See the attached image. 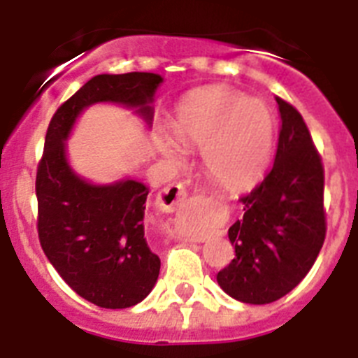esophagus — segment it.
<instances>
[{
  "mask_svg": "<svg viewBox=\"0 0 358 358\" xmlns=\"http://www.w3.org/2000/svg\"><path fill=\"white\" fill-rule=\"evenodd\" d=\"M185 197H186L185 186H182L181 182H172V185H169L163 192H161L159 204L164 211H176Z\"/></svg>",
  "mask_w": 358,
  "mask_h": 358,
  "instance_id": "obj_1",
  "label": "esophagus"
}]
</instances>
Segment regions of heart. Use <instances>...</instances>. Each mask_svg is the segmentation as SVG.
Here are the masks:
<instances>
[{
  "instance_id": "heart-1",
  "label": "heart",
  "mask_w": 358,
  "mask_h": 358,
  "mask_svg": "<svg viewBox=\"0 0 358 358\" xmlns=\"http://www.w3.org/2000/svg\"><path fill=\"white\" fill-rule=\"evenodd\" d=\"M173 134L185 147H202V164L222 186H242L264 170L273 145V118L260 102L227 87H210L188 96L177 109ZM172 159L182 148L164 140Z\"/></svg>"
}]
</instances>
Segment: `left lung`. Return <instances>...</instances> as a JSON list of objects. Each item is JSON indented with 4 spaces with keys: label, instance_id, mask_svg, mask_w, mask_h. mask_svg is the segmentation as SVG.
Wrapping results in <instances>:
<instances>
[{
    "label": "left lung",
    "instance_id": "obj_1",
    "mask_svg": "<svg viewBox=\"0 0 358 358\" xmlns=\"http://www.w3.org/2000/svg\"><path fill=\"white\" fill-rule=\"evenodd\" d=\"M281 127L271 172L240 197L243 217L227 231L235 258L218 285L242 303H273L308 274L327 236L324 169L299 110L276 96Z\"/></svg>",
    "mask_w": 358,
    "mask_h": 358
}]
</instances>
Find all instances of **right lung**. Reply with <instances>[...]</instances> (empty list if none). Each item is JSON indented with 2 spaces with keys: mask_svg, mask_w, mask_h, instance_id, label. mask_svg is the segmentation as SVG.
Segmentation results:
<instances>
[{
  "mask_svg": "<svg viewBox=\"0 0 358 358\" xmlns=\"http://www.w3.org/2000/svg\"><path fill=\"white\" fill-rule=\"evenodd\" d=\"M163 78L156 73L96 75L55 110L37 164V233L44 255L80 297L102 308H129L156 285L161 260L145 240L143 182L96 186L69 169L64 141L91 103L140 107L152 120V102Z\"/></svg>",
  "mask_w": 358,
  "mask_h": 358,
  "instance_id": "add662e5",
  "label": "right lung"
}]
</instances>
